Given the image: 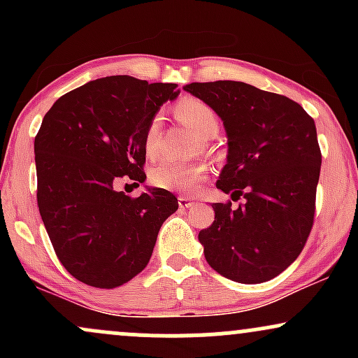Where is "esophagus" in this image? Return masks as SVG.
Wrapping results in <instances>:
<instances>
[{
    "instance_id": "1",
    "label": "esophagus",
    "mask_w": 358,
    "mask_h": 358,
    "mask_svg": "<svg viewBox=\"0 0 358 358\" xmlns=\"http://www.w3.org/2000/svg\"><path fill=\"white\" fill-rule=\"evenodd\" d=\"M193 203L195 202H193V199H190V196H185V195L178 196V207L182 208V210H185V208H190Z\"/></svg>"
}]
</instances>
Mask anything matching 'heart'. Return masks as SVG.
<instances>
[{
	"instance_id": "heart-1",
	"label": "heart",
	"mask_w": 358,
	"mask_h": 358,
	"mask_svg": "<svg viewBox=\"0 0 358 358\" xmlns=\"http://www.w3.org/2000/svg\"><path fill=\"white\" fill-rule=\"evenodd\" d=\"M176 116L185 122L190 129L195 131L200 138H212L219 129V117L207 102L195 99V97H185L176 104ZM158 117L150 122L146 129L145 145L146 150L151 151L155 145L156 134H158ZM208 176V166L202 162H175V159H159L151 168L150 180L155 187L163 190L190 193L200 187Z\"/></svg>"
}]
</instances>
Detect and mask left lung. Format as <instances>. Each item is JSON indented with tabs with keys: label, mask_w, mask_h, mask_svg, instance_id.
<instances>
[{
	"label": "left lung",
	"mask_w": 358,
	"mask_h": 358,
	"mask_svg": "<svg viewBox=\"0 0 358 358\" xmlns=\"http://www.w3.org/2000/svg\"><path fill=\"white\" fill-rule=\"evenodd\" d=\"M187 92L224 121L227 163L213 203L215 220L199 234L212 269L244 285L281 274L296 261L313 227L322 151L315 121L298 102L236 80L192 82Z\"/></svg>",
	"instance_id": "obj_1"
}]
</instances>
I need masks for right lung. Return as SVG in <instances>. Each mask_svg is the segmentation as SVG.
Segmentation results:
<instances>
[{"label": "right lung", "instance_id": "obj_1", "mask_svg": "<svg viewBox=\"0 0 358 358\" xmlns=\"http://www.w3.org/2000/svg\"><path fill=\"white\" fill-rule=\"evenodd\" d=\"M178 92L176 84L102 77L45 114L35 138L36 202L62 266L85 285L113 289L141 273L178 208L163 188L136 199L114 188L122 176L145 182L146 129Z\"/></svg>", "mask_w": 358, "mask_h": 358}]
</instances>
